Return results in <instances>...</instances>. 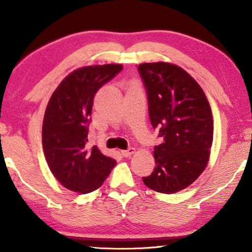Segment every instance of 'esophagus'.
Listing matches in <instances>:
<instances>
[{
	"mask_svg": "<svg viewBox=\"0 0 252 252\" xmlns=\"http://www.w3.org/2000/svg\"><path fill=\"white\" fill-rule=\"evenodd\" d=\"M134 152H135V149H134V148H129V149H127V150H123V151H121L122 156H123V157H126V158L130 157L131 155H133Z\"/></svg>",
	"mask_w": 252,
	"mask_h": 252,
	"instance_id": "obj_1",
	"label": "esophagus"
}]
</instances>
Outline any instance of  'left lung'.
I'll return each instance as SVG.
<instances>
[{"instance_id": "8db88e82", "label": "left lung", "mask_w": 252, "mask_h": 252, "mask_svg": "<svg viewBox=\"0 0 252 252\" xmlns=\"http://www.w3.org/2000/svg\"><path fill=\"white\" fill-rule=\"evenodd\" d=\"M138 70L150 121L162 139L153 151L156 168L142 180L157 192L176 193L197 180L208 164L213 140L210 104L197 81L180 66L142 63Z\"/></svg>"}]
</instances>
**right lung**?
Instances as JSON below:
<instances>
[{
  "label": "right lung",
  "instance_id": "add662e5",
  "mask_svg": "<svg viewBox=\"0 0 252 252\" xmlns=\"http://www.w3.org/2000/svg\"><path fill=\"white\" fill-rule=\"evenodd\" d=\"M122 67L103 64L74 70L58 85L46 106L42 126L45 159L57 180L74 192L99 189L117 163L96 146H88V127L95 93Z\"/></svg>",
  "mask_w": 252,
  "mask_h": 252
}]
</instances>
